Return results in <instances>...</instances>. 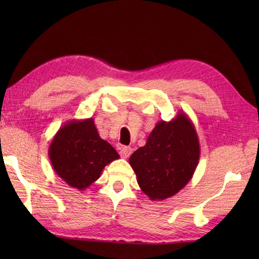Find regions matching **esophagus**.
Instances as JSON below:
<instances>
[{
    "mask_svg": "<svg viewBox=\"0 0 259 259\" xmlns=\"http://www.w3.org/2000/svg\"><path fill=\"white\" fill-rule=\"evenodd\" d=\"M131 152H133V149H131L130 147H122L120 149V156H121V158L126 159V158L130 157Z\"/></svg>",
    "mask_w": 259,
    "mask_h": 259,
    "instance_id": "esophagus-1",
    "label": "esophagus"
}]
</instances>
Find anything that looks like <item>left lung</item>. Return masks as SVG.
Instances as JSON below:
<instances>
[{
    "label": "left lung",
    "instance_id": "1",
    "mask_svg": "<svg viewBox=\"0 0 259 259\" xmlns=\"http://www.w3.org/2000/svg\"><path fill=\"white\" fill-rule=\"evenodd\" d=\"M200 157L192 121L183 110L170 121H159L144 147L129 159L140 189L150 200L172 197L189 183Z\"/></svg>",
    "mask_w": 259,
    "mask_h": 259
}]
</instances>
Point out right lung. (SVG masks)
<instances>
[{"label":"right lung","instance_id":"right-lung-1","mask_svg":"<svg viewBox=\"0 0 259 259\" xmlns=\"http://www.w3.org/2000/svg\"><path fill=\"white\" fill-rule=\"evenodd\" d=\"M49 158L59 177L82 191L100 178L104 167L119 155L100 138L95 121L89 118L73 119L62 125L49 147Z\"/></svg>","mask_w":259,"mask_h":259}]
</instances>
